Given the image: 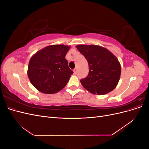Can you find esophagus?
<instances>
[{"mask_svg": "<svg viewBox=\"0 0 149 149\" xmlns=\"http://www.w3.org/2000/svg\"><path fill=\"white\" fill-rule=\"evenodd\" d=\"M73 71H74V74H76V73H77V68H74L73 70Z\"/></svg>", "mask_w": 149, "mask_h": 149, "instance_id": "34e87169", "label": "esophagus"}]
</instances>
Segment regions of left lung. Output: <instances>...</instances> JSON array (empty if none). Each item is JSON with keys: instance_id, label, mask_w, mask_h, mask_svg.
<instances>
[{"instance_id": "obj_1", "label": "left lung", "mask_w": 149, "mask_h": 149, "mask_svg": "<svg viewBox=\"0 0 149 149\" xmlns=\"http://www.w3.org/2000/svg\"><path fill=\"white\" fill-rule=\"evenodd\" d=\"M88 62L89 73L81 79L83 86L89 92L104 95L112 91L118 84L121 73L120 63L106 48L97 45L76 46Z\"/></svg>"}]
</instances>
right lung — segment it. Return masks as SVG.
Wrapping results in <instances>:
<instances>
[{
  "mask_svg": "<svg viewBox=\"0 0 149 149\" xmlns=\"http://www.w3.org/2000/svg\"><path fill=\"white\" fill-rule=\"evenodd\" d=\"M70 47L53 45L45 47L30 58L28 76L34 87L45 94H54L63 89L73 71L65 56Z\"/></svg>",
  "mask_w": 149,
  "mask_h": 149,
  "instance_id": "right-lung-1",
  "label": "right lung"
}]
</instances>
